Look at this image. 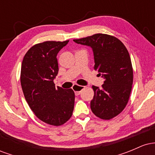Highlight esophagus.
Masks as SVG:
<instances>
[{
	"label": "esophagus",
	"mask_w": 155,
	"mask_h": 155,
	"mask_svg": "<svg viewBox=\"0 0 155 155\" xmlns=\"http://www.w3.org/2000/svg\"><path fill=\"white\" fill-rule=\"evenodd\" d=\"M84 88V86H79V85H74L73 87V90H74V92H75L76 95H80V92H81V90Z\"/></svg>",
	"instance_id": "34e87169"
}]
</instances>
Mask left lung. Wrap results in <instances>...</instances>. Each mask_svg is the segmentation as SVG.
<instances>
[{
    "mask_svg": "<svg viewBox=\"0 0 155 155\" xmlns=\"http://www.w3.org/2000/svg\"><path fill=\"white\" fill-rule=\"evenodd\" d=\"M74 41L92 48L94 68L104 79L102 88L92 86V111L103 120L114 118L125 108L132 90L133 73L128 51L116 37L102 33Z\"/></svg>",
    "mask_w": 155,
    "mask_h": 155,
    "instance_id": "left-lung-1",
    "label": "left lung"
}]
</instances>
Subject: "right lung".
I'll return each instance as SVG.
<instances>
[{"instance_id": "right-lung-1", "label": "right lung", "mask_w": 155, "mask_h": 155, "mask_svg": "<svg viewBox=\"0 0 155 155\" xmlns=\"http://www.w3.org/2000/svg\"><path fill=\"white\" fill-rule=\"evenodd\" d=\"M65 41H45L32 47L25 55L21 67V86L30 108L39 120L59 126L72 116L75 94L72 89L55 87L58 74L57 55Z\"/></svg>"}]
</instances>
